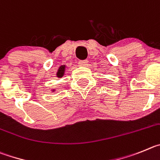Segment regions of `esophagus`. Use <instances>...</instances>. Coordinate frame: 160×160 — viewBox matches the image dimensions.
<instances>
[{"label": "esophagus", "mask_w": 160, "mask_h": 160, "mask_svg": "<svg viewBox=\"0 0 160 160\" xmlns=\"http://www.w3.org/2000/svg\"><path fill=\"white\" fill-rule=\"evenodd\" d=\"M88 60H80L79 61V65L81 66V67H86V66H88Z\"/></svg>", "instance_id": "esophagus-1"}]
</instances>
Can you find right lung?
Here are the masks:
<instances>
[{
    "instance_id": "obj_1",
    "label": "right lung",
    "mask_w": 160,
    "mask_h": 160,
    "mask_svg": "<svg viewBox=\"0 0 160 160\" xmlns=\"http://www.w3.org/2000/svg\"><path fill=\"white\" fill-rule=\"evenodd\" d=\"M64 72H65V66L64 65L60 66V67L59 68L58 72H57V77H62L64 74Z\"/></svg>"
}]
</instances>
